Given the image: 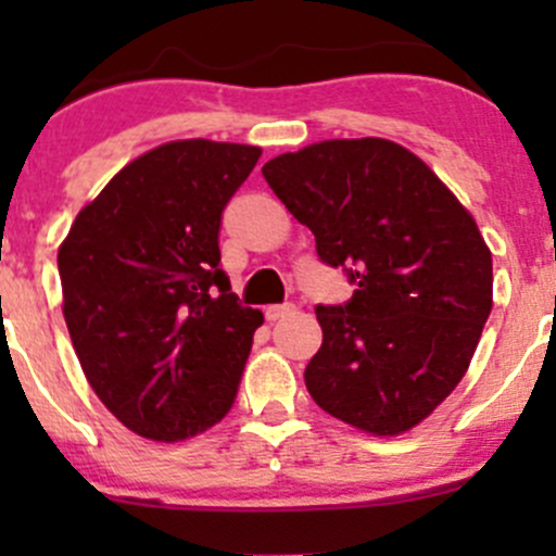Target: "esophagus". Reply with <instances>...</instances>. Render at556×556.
<instances>
[{"instance_id": "obj_1", "label": "esophagus", "mask_w": 556, "mask_h": 556, "mask_svg": "<svg viewBox=\"0 0 556 556\" xmlns=\"http://www.w3.org/2000/svg\"><path fill=\"white\" fill-rule=\"evenodd\" d=\"M293 312H295L293 304H271V306H266V309H263L268 323H277V319L288 317V314H293Z\"/></svg>"}]
</instances>
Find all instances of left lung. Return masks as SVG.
<instances>
[{
  "mask_svg": "<svg viewBox=\"0 0 556 556\" xmlns=\"http://www.w3.org/2000/svg\"><path fill=\"white\" fill-rule=\"evenodd\" d=\"M263 177L357 285L350 304L317 306L314 403L371 435L417 428L465 377L492 312V252L473 215L419 155L379 137L306 144Z\"/></svg>",
  "mask_w": 556,
  "mask_h": 556,
  "instance_id": "left-lung-1",
  "label": "left lung"
}]
</instances>
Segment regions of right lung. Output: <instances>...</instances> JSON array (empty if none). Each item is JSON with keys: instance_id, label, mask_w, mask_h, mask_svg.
Returning a JSON list of instances; mask_svg holds the SVG:
<instances>
[{"instance_id": "add662e5", "label": "right lung", "mask_w": 556, "mask_h": 556, "mask_svg": "<svg viewBox=\"0 0 556 556\" xmlns=\"http://www.w3.org/2000/svg\"><path fill=\"white\" fill-rule=\"evenodd\" d=\"M257 159L255 144H159L77 212L59 247L83 374L142 439H193L231 412L263 314L237 304L217 233Z\"/></svg>"}]
</instances>
